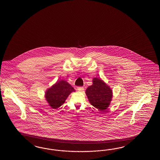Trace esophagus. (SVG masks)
<instances>
[{"label": "esophagus", "mask_w": 160, "mask_h": 160, "mask_svg": "<svg viewBox=\"0 0 160 160\" xmlns=\"http://www.w3.org/2000/svg\"><path fill=\"white\" fill-rule=\"evenodd\" d=\"M77 90H78L79 92H83L84 90V88H83V87H78Z\"/></svg>", "instance_id": "1"}]
</instances>
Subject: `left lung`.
<instances>
[{"mask_svg": "<svg viewBox=\"0 0 160 160\" xmlns=\"http://www.w3.org/2000/svg\"><path fill=\"white\" fill-rule=\"evenodd\" d=\"M85 93L90 104L101 112L108 109L112 100V90L98 78L92 79V84L87 88Z\"/></svg>", "mask_w": 160, "mask_h": 160, "instance_id": "1", "label": "left lung"}]
</instances>
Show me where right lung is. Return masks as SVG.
<instances>
[{
	"instance_id": "add662e5",
	"label": "right lung",
	"mask_w": 160,
	"mask_h": 160,
	"mask_svg": "<svg viewBox=\"0 0 160 160\" xmlns=\"http://www.w3.org/2000/svg\"><path fill=\"white\" fill-rule=\"evenodd\" d=\"M74 92V88L70 84L62 79L58 81L51 88H48L45 92L44 97L48 105L52 109H56L62 105L68 95Z\"/></svg>"
}]
</instances>
